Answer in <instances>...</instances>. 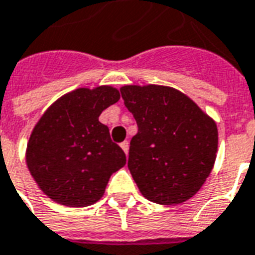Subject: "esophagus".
<instances>
[{
    "instance_id": "1",
    "label": "esophagus",
    "mask_w": 255,
    "mask_h": 255,
    "mask_svg": "<svg viewBox=\"0 0 255 255\" xmlns=\"http://www.w3.org/2000/svg\"><path fill=\"white\" fill-rule=\"evenodd\" d=\"M120 147L124 150L126 154H128V150H129V143H128V140H124V142L120 143Z\"/></svg>"
}]
</instances>
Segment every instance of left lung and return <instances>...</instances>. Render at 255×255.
Wrapping results in <instances>:
<instances>
[{"mask_svg": "<svg viewBox=\"0 0 255 255\" xmlns=\"http://www.w3.org/2000/svg\"><path fill=\"white\" fill-rule=\"evenodd\" d=\"M137 124L128 169L146 199L184 203L203 186L218 151L216 123L180 90L127 85L120 89Z\"/></svg>", "mask_w": 255, "mask_h": 255, "instance_id": "obj_1", "label": "left lung"}]
</instances>
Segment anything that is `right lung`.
<instances>
[{
  "label": "right lung",
  "instance_id": "1",
  "mask_svg": "<svg viewBox=\"0 0 255 255\" xmlns=\"http://www.w3.org/2000/svg\"><path fill=\"white\" fill-rule=\"evenodd\" d=\"M112 86L81 88L47 109L27 146V165L44 193L67 207H88L103 197L109 177L126 165V154L99 122L118 103Z\"/></svg>",
  "mask_w": 255,
  "mask_h": 255
}]
</instances>
